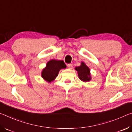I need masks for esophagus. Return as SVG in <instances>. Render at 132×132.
Masks as SVG:
<instances>
[{
	"mask_svg": "<svg viewBox=\"0 0 132 132\" xmlns=\"http://www.w3.org/2000/svg\"><path fill=\"white\" fill-rule=\"evenodd\" d=\"M67 67L68 69H72V65L71 64H69L67 65Z\"/></svg>",
	"mask_w": 132,
	"mask_h": 132,
	"instance_id": "obj_1",
	"label": "esophagus"
}]
</instances>
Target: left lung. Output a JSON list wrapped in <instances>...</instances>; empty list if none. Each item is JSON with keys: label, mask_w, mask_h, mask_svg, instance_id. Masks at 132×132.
Instances as JSON below:
<instances>
[{"label": "left lung", "mask_w": 132, "mask_h": 132, "mask_svg": "<svg viewBox=\"0 0 132 132\" xmlns=\"http://www.w3.org/2000/svg\"><path fill=\"white\" fill-rule=\"evenodd\" d=\"M78 72V75L80 80L83 82H89L91 80L90 69L84 62H81V65L75 68Z\"/></svg>", "instance_id": "obj_1"}]
</instances>
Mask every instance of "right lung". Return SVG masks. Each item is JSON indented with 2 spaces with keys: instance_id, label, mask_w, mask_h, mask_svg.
<instances>
[{
  "instance_id": "1",
  "label": "right lung",
  "mask_w": 132,
  "mask_h": 132,
  "mask_svg": "<svg viewBox=\"0 0 132 132\" xmlns=\"http://www.w3.org/2000/svg\"><path fill=\"white\" fill-rule=\"evenodd\" d=\"M66 67V65L62 60L52 59L47 62L46 67L43 69L42 77L47 82L50 83L56 78L60 70L65 69Z\"/></svg>"
}]
</instances>
